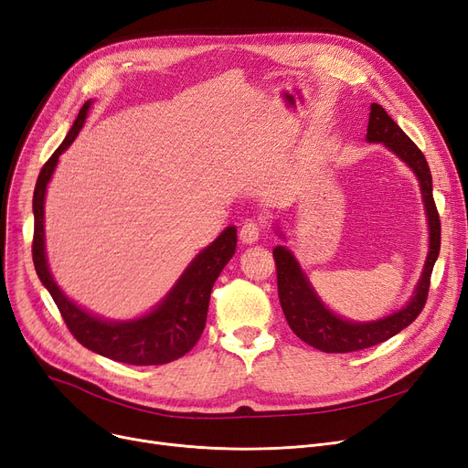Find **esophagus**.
Here are the masks:
<instances>
[{"mask_svg": "<svg viewBox=\"0 0 468 468\" xmlns=\"http://www.w3.org/2000/svg\"><path fill=\"white\" fill-rule=\"evenodd\" d=\"M262 229H264L262 221L247 219V221L243 223V228H240V231H239V237H240V240H243L245 245H252V243H256L258 239H261Z\"/></svg>", "mask_w": 468, "mask_h": 468, "instance_id": "esophagus-1", "label": "esophagus"}]
</instances>
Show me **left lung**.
I'll return each mask as SVG.
<instances>
[{"mask_svg": "<svg viewBox=\"0 0 468 468\" xmlns=\"http://www.w3.org/2000/svg\"><path fill=\"white\" fill-rule=\"evenodd\" d=\"M367 138L368 143H384L417 173L430 225V252L419 287L403 310L378 322L353 324L337 318L330 310L324 308L292 254L285 247H275L273 261L275 271H278V292L285 320L299 339L324 353H353L374 347V345L388 341L417 320L426 304L431 270H434L440 254L441 223L434 195H431V173L424 154L379 103L370 106Z\"/></svg>", "mask_w": 468, "mask_h": 468, "instance_id": "1", "label": "left lung"}]
</instances>
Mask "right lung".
<instances>
[{
    "mask_svg": "<svg viewBox=\"0 0 468 468\" xmlns=\"http://www.w3.org/2000/svg\"><path fill=\"white\" fill-rule=\"evenodd\" d=\"M90 108V101H84L79 112V117L65 136L59 148L49 155L44 164L37 186H34L32 210H34V237H32V261L34 268L44 287L49 291L51 299L58 304L61 318L69 332L82 345L101 356H108L117 362L134 367H152L165 365V362L177 360L195 347L200 339L206 316L207 303H210V292L218 280V275L231 261L237 247V229L228 228L214 243L204 249L195 262L186 268L181 275L177 285L171 289L165 301L154 308L152 313L141 320L133 322H103L94 318L92 314L84 313L82 308L69 301L54 278L49 275L44 252V195L46 185L56 169L59 154L71 146L77 138L86 112Z\"/></svg>",
    "mask_w": 468,
    "mask_h": 468,
    "instance_id": "obj_1",
    "label": "right lung"
}]
</instances>
